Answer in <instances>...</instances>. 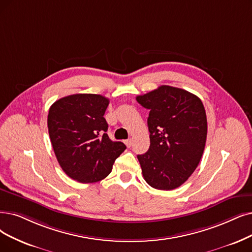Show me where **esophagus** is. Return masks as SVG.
Instances as JSON below:
<instances>
[{
    "instance_id": "34e87169",
    "label": "esophagus",
    "mask_w": 252,
    "mask_h": 252,
    "mask_svg": "<svg viewBox=\"0 0 252 252\" xmlns=\"http://www.w3.org/2000/svg\"><path fill=\"white\" fill-rule=\"evenodd\" d=\"M124 143H125V145H126L128 148H130V147H131V145H132V139H131V138L126 139Z\"/></svg>"
}]
</instances>
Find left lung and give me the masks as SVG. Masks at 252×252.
Wrapping results in <instances>:
<instances>
[{
  "instance_id": "left-lung-1",
  "label": "left lung",
  "mask_w": 252,
  "mask_h": 252,
  "mask_svg": "<svg viewBox=\"0 0 252 252\" xmlns=\"http://www.w3.org/2000/svg\"><path fill=\"white\" fill-rule=\"evenodd\" d=\"M136 101L150 110V148L137 155L144 179L155 189L178 188L204 153L208 124L202 100L183 89L160 86Z\"/></svg>"
}]
</instances>
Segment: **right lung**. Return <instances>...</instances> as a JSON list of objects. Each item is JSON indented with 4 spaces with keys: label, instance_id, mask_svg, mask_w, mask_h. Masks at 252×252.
<instances>
[{
    "label": "right lung",
    "instance_id": "right-lung-1",
    "mask_svg": "<svg viewBox=\"0 0 252 252\" xmlns=\"http://www.w3.org/2000/svg\"><path fill=\"white\" fill-rule=\"evenodd\" d=\"M109 100L97 94L63 97L50 106L48 133L57 160L71 179L94 183L107 177L126 146L109 139L104 113Z\"/></svg>",
    "mask_w": 252,
    "mask_h": 252
}]
</instances>
